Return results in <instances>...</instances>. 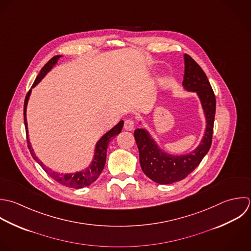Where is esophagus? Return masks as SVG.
Instances as JSON below:
<instances>
[{"mask_svg":"<svg viewBox=\"0 0 251 251\" xmlns=\"http://www.w3.org/2000/svg\"><path fill=\"white\" fill-rule=\"evenodd\" d=\"M135 128V122L133 119H127L124 123V129L127 131H132Z\"/></svg>","mask_w":251,"mask_h":251,"instance_id":"obj_1","label":"esophagus"}]
</instances>
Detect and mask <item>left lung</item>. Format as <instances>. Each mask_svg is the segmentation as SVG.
Wrapping results in <instances>:
<instances>
[{
    "label": "left lung",
    "instance_id": "left-lung-1",
    "mask_svg": "<svg viewBox=\"0 0 251 251\" xmlns=\"http://www.w3.org/2000/svg\"><path fill=\"white\" fill-rule=\"evenodd\" d=\"M184 88L196 92L201 100L206 128L199 147L187 154L174 155L162 151L146 129H136L134 137L139 149L140 163L143 172L153 182L169 185L185 179L201 162L212 144L216 100L206 74L190 56L184 54Z\"/></svg>",
    "mask_w": 251,
    "mask_h": 251
}]
</instances>
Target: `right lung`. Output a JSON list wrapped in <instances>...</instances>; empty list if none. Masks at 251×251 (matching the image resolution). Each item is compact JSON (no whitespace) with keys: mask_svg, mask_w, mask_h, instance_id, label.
I'll return each instance as SVG.
<instances>
[{"mask_svg":"<svg viewBox=\"0 0 251 251\" xmlns=\"http://www.w3.org/2000/svg\"><path fill=\"white\" fill-rule=\"evenodd\" d=\"M60 56L61 55H55V56L51 57L44 65V67L41 69L40 73L38 74V76L35 79L31 88H34L37 84H39V82L45 77V75L56 64V62H57V60ZM30 95H31V89L29 90V92L27 93V95L25 97L23 115H24V125H25L26 137H27V144H28V149L31 152V155L41 165V167L45 170V172L50 177H51L53 180H55L57 183L61 184L62 186H65V187H68V188H74V189H81V188L90 186L92 183H94L99 178V176L102 172L103 167L105 165L106 151H107L108 144L110 143V141L116 135H118L121 132V130L123 128V125H124V121L121 120L117 125H115L112 129H110L108 132H106L98 141V143L96 145V148H95V154H94L93 161L86 170L76 172V173H71V174H60V173H57V172H54V171L50 170L49 167H46L42 163V161H40L39 158L35 155L34 151L31 148V145H30V142H29V139H28V128H27V120H26V108H27V103H28Z\"/></svg>","mask_w":251,"mask_h":251,"instance_id":"1","label":"right lung"}]
</instances>
